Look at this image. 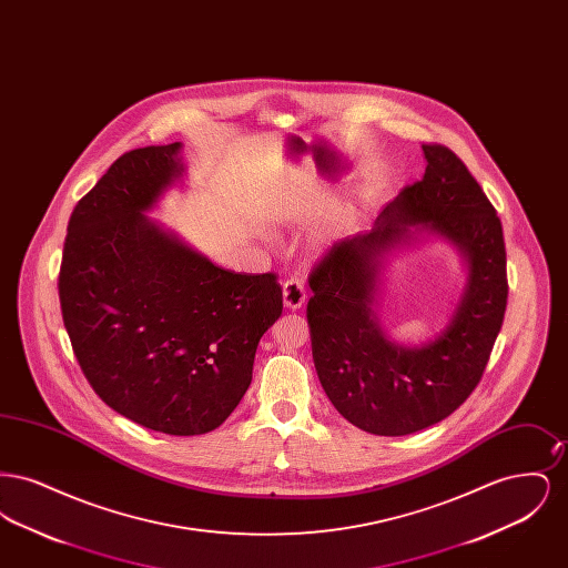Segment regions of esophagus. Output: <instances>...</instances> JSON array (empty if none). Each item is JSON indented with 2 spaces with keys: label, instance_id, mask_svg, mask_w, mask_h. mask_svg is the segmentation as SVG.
Wrapping results in <instances>:
<instances>
[{
  "label": "esophagus",
  "instance_id": "34e87169",
  "mask_svg": "<svg viewBox=\"0 0 568 568\" xmlns=\"http://www.w3.org/2000/svg\"><path fill=\"white\" fill-rule=\"evenodd\" d=\"M283 302L287 308H300L306 302V285L302 278L292 276L283 283Z\"/></svg>",
  "mask_w": 568,
  "mask_h": 568
}]
</instances>
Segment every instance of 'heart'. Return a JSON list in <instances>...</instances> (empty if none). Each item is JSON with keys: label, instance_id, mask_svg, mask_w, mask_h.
<instances>
[{"label": "heart", "instance_id": "b5f03b06", "mask_svg": "<svg viewBox=\"0 0 568 568\" xmlns=\"http://www.w3.org/2000/svg\"><path fill=\"white\" fill-rule=\"evenodd\" d=\"M317 204H322V202H315V206H317Z\"/></svg>", "mask_w": 568, "mask_h": 568}]
</instances>
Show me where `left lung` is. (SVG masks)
<instances>
[{"mask_svg": "<svg viewBox=\"0 0 568 568\" xmlns=\"http://www.w3.org/2000/svg\"><path fill=\"white\" fill-rule=\"evenodd\" d=\"M424 179L400 191L375 230L336 243L308 274L313 359L329 403L353 426L405 436L449 417L479 385L507 311L503 223L458 155L422 144ZM428 229L456 243L469 281L446 332L424 348L386 341L372 313L379 257Z\"/></svg>", "mask_w": 568, "mask_h": 568, "instance_id": "obj_1", "label": "left lung"}]
</instances>
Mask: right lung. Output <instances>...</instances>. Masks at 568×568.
I'll return each mask as SVG.
<instances>
[{
  "label": "right lung",
  "mask_w": 568,
  "mask_h": 568,
  "mask_svg": "<svg viewBox=\"0 0 568 568\" xmlns=\"http://www.w3.org/2000/svg\"><path fill=\"white\" fill-rule=\"evenodd\" d=\"M179 153H123L77 204L59 302L93 392L149 430L193 436L243 400L283 290L274 272L223 271L144 216L181 176Z\"/></svg>",
  "instance_id": "right-lung-1"
}]
</instances>
